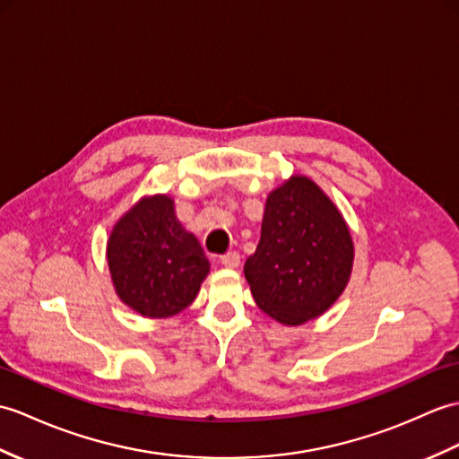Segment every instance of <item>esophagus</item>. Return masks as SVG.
<instances>
[{"instance_id": "1", "label": "esophagus", "mask_w": 459, "mask_h": 459, "mask_svg": "<svg viewBox=\"0 0 459 459\" xmlns=\"http://www.w3.org/2000/svg\"><path fill=\"white\" fill-rule=\"evenodd\" d=\"M221 264L225 265V268H238L240 264V254L237 250H230L227 254L221 255Z\"/></svg>"}]
</instances>
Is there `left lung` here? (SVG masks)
Listing matches in <instances>:
<instances>
[{"label": "left lung", "instance_id": "left-lung-1", "mask_svg": "<svg viewBox=\"0 0 459 459\" xmlns=\"http://www.w3.org/2000/svg\"><path fill=\"white\" fill-rule=\"evenodd\" d=\"M354 260L346 222L316 184L295 176L268 195L258 248L244 264L254 301L283 325L323 315Z\"/></svg>", "mask_w": 459, "mask_h": 459}]
</instances>
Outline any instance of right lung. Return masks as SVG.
<instances>
[{
    "mask_svg": "<svg viewBox=\"0 0 459 459\" xmlns=\"http://www.w3.org/2000/svg\"><path fill=\"white\" fill-rule=\"evenodd\" d=\"M108 264L121 301L152 318L184 311L209 273L204 248L179 225L166 195L143 199L117 222Z\"/></svg>",
    "mask_w": 459,
    "mask_h": 459,
    "instance_id": "obj_1",
    "label": "right lung"
}]
</instances>
